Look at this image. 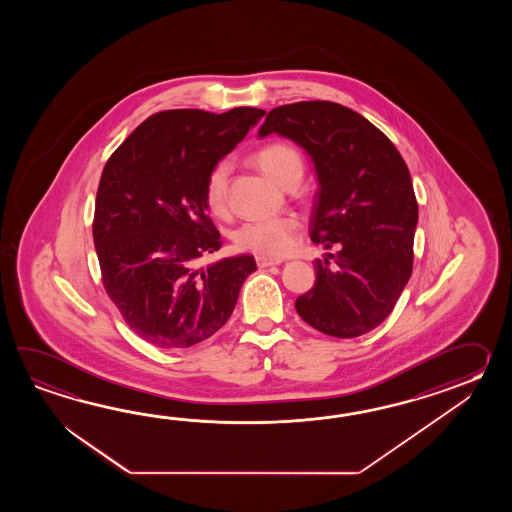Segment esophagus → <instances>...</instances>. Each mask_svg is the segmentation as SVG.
<instances>
[{
    "label": "esophagus",
    "mask_w": 512,
    "mask_h": 512,
    "mask_svg": "<svg viewBox=\"0 0 512 512\" xmlns=\"http://www.w3.org/2000/svg\"><path fill=\"white\" fill-rule=\"evenodd\" d=\"M256 263H258V267H271V265H280L283 263V260H276V258H267V256H256Z\"/></svg>",
    "instance_id": "obj_1"
}]
</instances>
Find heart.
I'll return each mask as SVG.
<instances>
[{
  "label": "heart",
  "instance_id": "obj_1",
  "mask_svg": "<svg viewBox=\"0 0 512 512\" xmlns=\"http://www.w3.org/2000/svg\"><path fill=\"white\" fill-rule=\"evenodd\" d=\"M254 161L261 172L269 175L274 183L285 186L300 183L304 175V159L300 152L287 142H271L254 155ZM229 161H219L207 177L205 199L212 212L221 214L227 203L229 188ZM300 223L294 216L252 219L243 223L234 232V243L241 251L254 252L260 256H283L291 251L296 243V232Z\"/></svg>",
  "mask_w": 512,
  "mask_h": 512
}]
</instances>
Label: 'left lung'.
I'll use <instances>...</instances> for the list:
<instances>
[{
    "label": "left lung",
    "mask_w": 512,
    "mask_h": 512,
    "mask_svg": "<svg viewBox=\"0 0 512 512\" xmlns=\"http://www.w3.org/2000/svg\"><path fill=\"white\" fill-rule=\"evenodd\" d=\"M278 133L315 166L311 240L324 245L316 282L296 311L318 331L355 338L381 326L412 276L417 201L401 153L357 111L294 102L269 111L258 137Z\"/></svg>",
    "instance_id": "1"
}]
</instances>
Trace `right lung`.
I'll return each instance as SVG.
<instances>
[{
    "label": "right lung",
    "instance_id": "right-lung-1",
    "mask_svg": "<svg viewBox=\"0 0 512 512\" xmlns=\"http://www.w3.org/2000/svg\"><path fill=\"white\" fill-rule=\"evenodd\" d=\"M265 115L168 109L142 122L109 157L98 185L93 241L104 289L126 324L161 349L212 337L232 315L251 254L197 267L221 247L207 216L210 170Z\"/></svg>",
    "mask_w": 512,
    "mask_h": 512
}]
</instances>
